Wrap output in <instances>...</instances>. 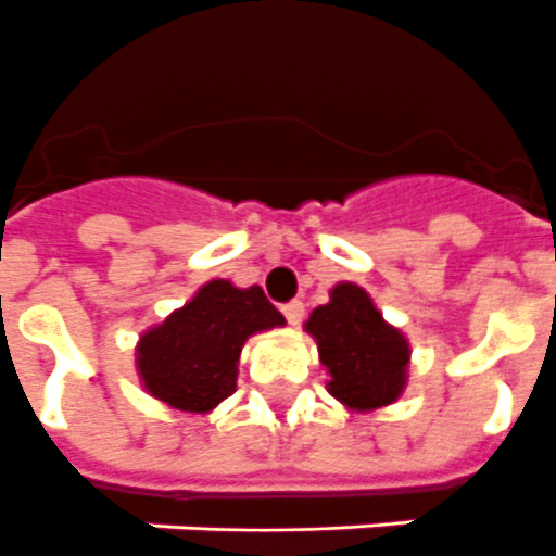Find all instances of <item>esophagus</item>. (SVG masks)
Returning <instances> with one entry per match:
<instances>
[{"mask_svg":"<svg viewBox=\"0 0 556 556\" xmlns=\"http://www.w3.org/2000/svg\"><path fill=\"white\" fill-rule=\"evenodd\" d=\"M281 313L290 324H301V318H304V304L301 301H290V304L281 306Z\"/></svg>","mask_w":556,"mask_h":556,"instance_id":"1","label":"esophagus"}]
</instances>
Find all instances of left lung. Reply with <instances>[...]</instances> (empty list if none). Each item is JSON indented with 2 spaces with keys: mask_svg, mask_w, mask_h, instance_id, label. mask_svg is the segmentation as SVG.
Returning <instances> with one entry per match:
<instances>
[{
  "mask_svg": "<svg viewBox=\"0 0 556 556\" xmlns=\"http://www.w3.org/2000/svg\"><path fill=\"white\" fill-rule=\"evenodd\" d=\"M330 372V393L353 410H376L402 396L410 348L355 283H339L330 304L306 321Z\"/></svg>",
  "mask_w": 556,
  "mask_h": 556,
  "instance_id": "1",
  "label": "left lung"
}]
</instances>
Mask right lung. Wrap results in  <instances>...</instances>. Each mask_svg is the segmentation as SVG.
I'll return each mask as SVG.
<instances>
[{"label": "right lung", "instance_id": "add662e5", "mask_svg": "<svg viewBox=\"0 0 556 556\" xmlns=\"http://www.w3.org/2000/svg\"><path fill=\"white\" fill-rule=\"evenodd\" d=\"M283 315L261 287L208 281L192 301L137 344L146 390L177 410L206 413L235 393L238 358L252 332L281 327Z\"/></svg>", "mask_w": 556, "mask_h": 556}]
</instances>
